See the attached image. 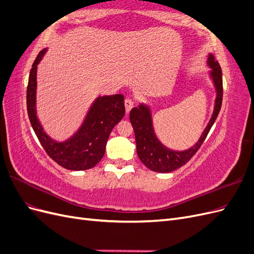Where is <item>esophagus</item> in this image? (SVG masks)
<instances>
[{"label":"esophagus","mask_w":254,"mask_h":254,"mask_svg":"<svg viewBox=\"0 0 254 254\" xmlns=\"http://www.w3.org/2000/svg\"><path fill=\"white\" fill-rule=\"evenodd\" d=\"M124 104H125V109H126V112L128 113L130 110H131V109L133 108L134 102H133L132 99L130 98V97H127V98H125V102H124Z\"/></svg>","instance_id":"obj_1"}]
</instances>
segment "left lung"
<instances>
[{
	"mask_svg": "<svg viewBox=\"0 0 254 254\" xmlns=\"http://www.w3.org/2000/svg\"><path fill=\"white\" fill-rule=\"evenodd\" d=\"M209 65L212 67V78L216 87L217 97L212 118L207 124L200 139L193 147L184 151H174L167 149L161 144L153 133L150 112L147 107L140 105L131 109L129 113L130 123L134 130L136 152L141 162L150 171L158 173H170L187 164L204 142L205 137L213 126L221 108L222 103V76L218 61L213 55L209 56Z\"/></svg>",
	"mask_w": 254,
	"mask_h": 254,
	"instance_id": "1",
	"label": "left lung"
}]
</instances>
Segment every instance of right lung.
Listing matches in <instances>:
<instances>
[{
    "label": "right lung",
    "instance_id": "add662e5",
    "mask_svg": "<svg viewBox=\"0 0 254 254\" xmlns=\"http://www.w3.org/2000/svg\"><path fill=\"white\" fill-rule=\"evenodd\" d=\"M47 50H42L30 68L26 90V105L30 124L43 149L57 164L66 170L84 171L94 167L102 160L107 140L113 127L125 114L124 95L98 97L87 115L81 128L70 140L57 143L49 137L36 117V71Z\"/></svg>",
    "mask_w": 254,
    "mask_h": 254
}]
</instances>
